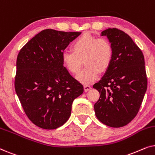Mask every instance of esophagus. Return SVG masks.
Instances as JSON below:
<instances>
[{
    "mask_svg": "<svg viewBox=\"0 0 155 155\" xmlns=\"http://www.w3.org/2000/svg\"><path fill=\"white\" fill-rule=\"evenodd\" d=\"M84 90L85 92H87L90 90H91V86L89 84H84Z\"/></svg>",
    "mask_w": 155,
    "mask_h": 155,
    "instance_id": "34e87169",
    "label": "esophagus"
}]
</instances>
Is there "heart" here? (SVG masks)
Segmentation results:
<instances>
[{"label": "heart", "mask_w": 155, "mask_h": 155, "mask_svg": "<svg viewBox=\"0 0 155 155\" xmlns=\"http://www.w3.org/2000/svg\"><path fill=\"white\" fill-rule=\"evenodd\" d=\"M72 51L62 54V61L67 71L72 74L78 73L84 59L85 68L77 75L78 81L89 84L98 77L99 71L109 68L114 56L111 42L104 38H97L90 34H84L72 45Z\"/></svg>", "instance_id": "obj_1"}]
</instances>
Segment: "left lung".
<instances>
[{"label":"left lung","instance_id":"left-lung-1","mask_svg":"<svg viewBox=\"0 0 155 155\" xmlns=\"http://www.w3.org/2000/svg\"><path fill=\"white\" fill-rule=\"evenodd\" d=\"M111 42L112 62L93 87L100 97L94 105L97 118L108 126L119 128L137 115L147 90L143 52L130 36L116 28L101 31Z\"/></svg>","mask_w":155,"mask_h":155}]
</instances>
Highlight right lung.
<instances>
[{
	"label": "right lung",
	"mask_w": 155,
	"mask_h": 155,
	"mask_svg": "<svg viewBox=\"0 0 155 155\" xmlns=\"http://www.w3.org/2000/svg\"><path fill=\"white\" fill-rule=\"evenodd\" d=\"M80 35L44 29L18 54L15 92L27 117L39 128L63 126L71 116L74 99L84 92L62 61L64 50Z\"/></svg>",
	"instance_id": "1"
}]
</instances>
